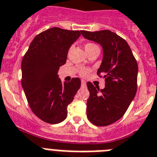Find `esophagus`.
Returning <instances> with one entry per match:
<instances>
[{
  "label": "esophagus",
  "instance_id": "esophagus-1",
  "mask_svg": "<svg viewBox=\"0 0 157 157\" xmlns=\"http://www.w3.org/2000/svg\"><path fill=\"white\" fill-rule=\"evenodd\" d=\"M85 85H86V82H85V81L82 80V81H81V85H82V86H85Z\"/></svg>",
  "mask_w": 157,
  "mask_h": 157
}]
</instances>
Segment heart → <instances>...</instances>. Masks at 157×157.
<instances>
[{
  "label": "heart",
  "instance_id": "obj_1",
  "mask_svg": "<svg viewBox=\"0 0 157 157\" xmlns=\"http://www.w3.org/2000/svg\"><path fill=\"white\" fill-rule=\"evenodd\" d=\"M92 46H94V44H93V43H87V44L85 45V48H90V47H92ZM88 72H89V70L88 69H86V68H82V69L81 70V72H80V74H81V76H85V75L88 73Z\"/></svg>",
  "mask_w": 157,
  "mask_h": 157
}]
</instances>
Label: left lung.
Returning <instances> with one entry per match:
<instances>
[{
  "mask_svg": "<svg viewBox=\"0 0 157 157\" xmlns=\"http://www.w3.org/2000/svg\"><path fill=\"white\" fill-rule=\"evenodd\" d=\"M85 39L98 43L103 57L98 74L105 78V88L99 90L88 82L90 98L87 117L93 124L104 127L115 123L127 111L137 90L138 65L126 40L110 30H81Z\"/></svg>",
  "mask_w": 157,
  "mask_h": 157,
  "instance_id": "8db88e82",
  "label": "left lung"
}]
</instances>
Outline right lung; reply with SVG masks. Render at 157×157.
Wrapping results in <instances>:
<instances>
[{"mask_svg":"<svg viewBox=\"0 0 157 157\" xmlns=\"http://www.w3.org/2000/svg\"><path fill=\"white\" fill-rule=\"evenodd\" d=\"M80 35L79 30L48 29L34 37L22 59V89L33 113L46 123L56 124L67 118V105L81 87L79 78L62 83L58 75Z\"/></svg>","mask_w":157,"mask_h":157,"instance_id":"1","label":"right lung"}]
</instances>
